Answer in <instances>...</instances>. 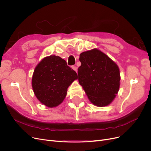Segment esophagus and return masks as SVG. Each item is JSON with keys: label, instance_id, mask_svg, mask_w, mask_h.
Here are the masks:
<instances>
[{"label": "esophagus", "instance_id": "obj_1", "mask_svg": "<svg viewBox=\"0 0 151 151\" xmlns=\"http://www.w3.org/2000/svg\"><path fill=\"white\" fill-rule=\"evenodd\" d=\"M72 69L73 70H75L76 72L77 73V71H78V68L76 67V66H73L72 67Z\"/></svg>", "mask_w": 151, "mask_h": 151}]
</instances>
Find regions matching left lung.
Masks as SVG:
<instances>
[{"label": "left lung", "mask_w": 151, "mask_h": 151, "mask_svg": "<svg viewBox=\"0 0 151 151\" xmlns=\"http://www.w3.org/2000/svg\"><path fill=\"white\" fill-rule=\"evenodd\" d=\"M79 83L92 104L104 107L111 104L120 88L119 68L108 55L97 48L80 55Z\"/></svg>", "instance_id": "8db88e82"}]
</instances>
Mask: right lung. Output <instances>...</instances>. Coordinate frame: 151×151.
Listing matches in <instances>:
<instances>
[{"label": "right lung", "mask_w": 151, "mask_h": 151, "mask_svg": "<svg viewBox=\"0 0 151 151\" xmlns=\"http://www.w3.org/2000/svg\"><path fill=\"white\" fill-rule=\"evenodd\" d=\"M77 79L76 73L64 59L51 55L42 59L35 68L32 87L41 104L54 108L62 104L68 87Z\"/></svg>", "instance_id": "obj_1"}]
</instances>
